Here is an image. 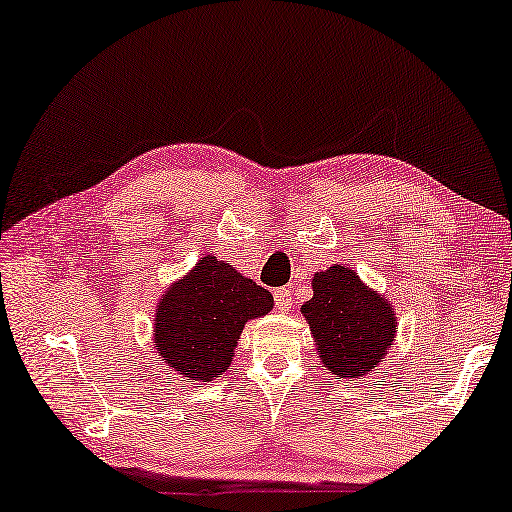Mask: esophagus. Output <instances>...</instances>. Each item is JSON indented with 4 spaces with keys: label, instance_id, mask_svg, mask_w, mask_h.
Here are the masks:
<instances>
[{
    "label": "esophagus",
    "instance_id": "esophagus-1",
    "mask_svg": "<svg viewBox=\"0 0 512 512\" xmlns=\"http://www.w3.org/2000/svg\"><path fill=\"white\" fill-rule=\"evenodd\" d=\"M276 308L280 312H289V308H292V289L289 287L276 289Z\"/></svg>",
    "mask_w": 512,
    "mask_h": 512
}]
</instances>
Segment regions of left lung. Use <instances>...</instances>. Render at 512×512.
Here are the masks:
<instances>
[{"label":"left lung","instance_id":"8db88e82","mask_svg":"<svg viewBox=\"0 0 512 512\" xmlns=\"http://www.w3.org/2000/svg\"><path fill=\"white\" fill-rule=\"evenodd\" d=\"M319 349L322 368L338 379H361L393 345V305L365 285L349 266H329L312 278V299L301 305Z\"/></svg>","mask_w":512,"mask_h":512}]
</instances>
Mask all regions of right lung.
Returning <instances> with one entry per match:
<instances>
[{
    "mask_svg": "<svg viewBox=\"0 0 512 512\" xmlns=\"http://www.w3.org/2000/svg\"><path fill=\"white\" fill-rule=\"evenodd\" d=\"M271 308L269 289L207 255L160 296L154 319L156 352L177 375L213 381L230 368L248 319L269 315Z\"/></svg>",
    "mask_w": 512,
    "mask_h": 512,
    "instance_id": "1",
    "label": "right lung"
}]
</instances>
